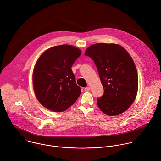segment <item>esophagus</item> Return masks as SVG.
Wrapping results in <instances>:
<instances>
[{
    "instance_id": "1",
    "label": "esophagus",
    "mask_w": 161,
    "mask_h": 161,
    "mask_svg": "<svg viewBox=\"0 0 161 161\" xmlns=\"http://www.w3.org/2000/svg\"><path fill=\"white\" fill-rule=\"evenodd\" d=\"M84 90H85L86 92H88V91H90V88L89 86H87V87L85 88H84Z\"/></svg>"
}]
</instances>
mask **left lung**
Segmentation results:
<instances>
[{
	"label": "left lung",
	"mask_w": 161,
	"mask_h": 161,
	"mask_svg": "<svg viewBox=\"0 0 161 161\" xmlns=\"http://www.w3.org/2000/svg\"><path fill=\"white\" fill-rule=\"evenodd\" d=\"M85 55L95 63L104 92L97 103L105 114L116 116L126 111L138 91V74L128 52L117 44L96 43Z\"/></svg>",
	"instance_id": "obj_1"
}]
</instances>
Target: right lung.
<instances>
[{
    "mask_svg": "<svg viewBox=\"0 0 161 161\" xmlns=\"http://www.w3.org/2000/svg\"><path fill=\"white\" fill-rule=\"evenodd\" d=\"M81 50L62 45L47 50L38 59L33 76L34 91L45 108L54 112L69 108L81 93L71 67Z\"/></svg>",
    "mask_w": 161,
    "mask_h": 161,
    "instance_id": "add662e5",
    "label": "right lung"
}]
</instances>
